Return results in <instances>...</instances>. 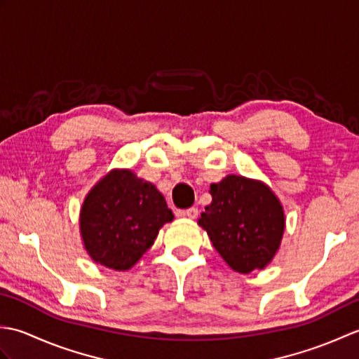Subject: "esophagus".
I'll list each match as a JSON object with an SVG mask.
<instances>
[{"instance_id": "obj_1", "label": "esophagus", "mask_w": 359, "mask_h": 359, "mask_svg": "<svg viewBox=\"0 0 359 359\" xmlns=\"http://www.w3.org/2000/svg\"><path fill=\"white\" fill-rule=\"evenodd\" d=\"M197 215H199V210H197L196 207H191V208H188V210L177 211V216H179V217H187V219H196Z\"/></svg>"}]
</instances>
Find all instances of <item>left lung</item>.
Instances as JSON below:
<instances>
[{
  "instance_id": "left-lung-1",
  "label": "left lung",
  "mask_w": 359,
  "mask_h": 359,
  "mask_svg": "<svg viewBox=\"0 0 359 359\" xmlns=\"http://www.w3.org/2000/svg\"><path fill=\"white\" fill-rule=\"evenodd\" d=\"M212 201L197 224L234 271L264 270L279 251L285 212L279 197L262 180L228 174L210 185Z\"/></svg>"
}]
</instances>
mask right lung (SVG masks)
<instances>
[{"label":"right lung","instance_id":"obj_1","mask_svg":"<svg viewBox=\"0 0 359 359\" xmlns=\"http://www.w3.org/2000/svg\"><path fill=\"white\" fill-rule=\"evenodd\" d=\"M174 215L163 194L129 168H114L86 194L80 210V236L95 264L126 271L139 262Z\"/></svg>","mask_w":359,"mask_h":359}]
</instances>
